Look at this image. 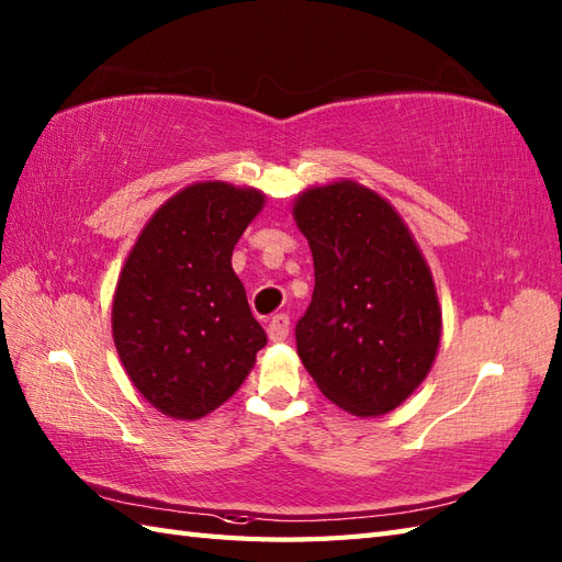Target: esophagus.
<instances>
[{"mask_svg":"<svg viewBox=\"0 0 562 562\" xmlns=\"http://www.w3.org/2000/svg\"><path fill=\"white\" fill-rule=\"evenodd\" d=\"M268 336H270L272 342L288 340V336H290V316L288 314L272 316L270 324H268Z\"/></svg>","mask_w":562,"mask_h":562,"instance_id":"34e87169","label":"esophagus"}]
</instances>
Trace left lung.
<instances>
[{"mask_svg":"<svg viewBox=\"0 0 562 562\" xmlns=\"http://www.w3.org/2000/svg\"><path fill=\"white\" fill-rule=\"evenodd\" d=\"M294 220L316 278L294 328L296 352L338 408L384 415L420 386L439 348L427 262L398 212L352 181L306 190Z\"/></svg>","mask_w":562,"mask_h":562,"instance_id":"8db88e82","label":"left lung"}]
</instances>
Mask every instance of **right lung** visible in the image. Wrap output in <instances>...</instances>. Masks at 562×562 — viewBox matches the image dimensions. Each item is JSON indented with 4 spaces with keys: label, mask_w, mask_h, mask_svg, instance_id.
Masks as SVG:
<instances>
[{
    "label": "right lung",
    "mask_w": 562,
    "mask_h": 562,
    "mask_svg": "<svg viewBox=\"0 0 562 562\" xmlns=\"http://www.w3.org/2000/svg\"><path fill=\"white\" fill-rule=\"evenodd\" d=\"M254 188L188 186L130 250L113 300V340L130 381L164 415L198 420L244 384L268 342L232 268L262 210Z\"/></svg>",
    "instance_id": "add662e5"
}]
</instances>
